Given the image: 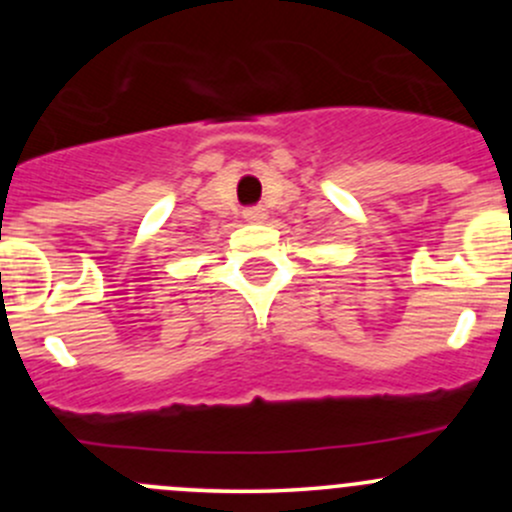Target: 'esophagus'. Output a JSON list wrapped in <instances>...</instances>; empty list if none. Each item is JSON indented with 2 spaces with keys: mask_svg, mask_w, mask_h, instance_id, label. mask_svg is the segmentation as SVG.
<instances>
[{
  "mask_svg": "<svg viewBox=\"0 0 512 512\" xmlns=\"http://www.w3.org/2000/svg\"><path fill=\"white\" fill-rule=\"evenodd\" d=\"M242 218H245L247 223H262V220H267V213L262 208H247L245 213H242Z\"/></svg>",
  "mask_w": 512,
  "mask_h": 512,
  "instance_id": "34e87169",
  "label": "esophagus"
}]
</instances>
